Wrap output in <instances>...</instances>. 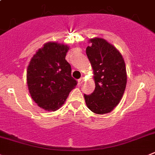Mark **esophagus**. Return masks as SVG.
<instances>
[{"label":"esophagus","instance_id":"34e87169","mask_svg":"<svg viewBox=\"0 0 155 155\" xmlns=\"http://www.w3.org/2000/svg\"><path fill=\"white\" fill-rule=\"evenodd\" d=\"M84 80V78H81V79H79L78 81V84L79 86H81V85L82 84V83H83Z\"/></svg>","mask_w":155,"mask_h":155}]
</instances>
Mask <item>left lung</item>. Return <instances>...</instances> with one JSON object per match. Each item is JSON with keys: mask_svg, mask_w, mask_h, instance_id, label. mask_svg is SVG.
Segmentation results:
<instances>
[{"mask_svg": "<svg viewBox=\"0 0 155 155\" xmlns=\"http://www.w3.org/2000/svg\"><path fill=\"white\" fill-rule=\"evenodd\" d=\"M86 54L93 69L95 89L84 94L87 107L97 114H105L120 101L127 84V71L121 54L101 38H91Z\"/></svg>", "mask_w": 155, "mask_h": 155, "instance_id": "8db88e82", "label": "left lung"}]
</instances>
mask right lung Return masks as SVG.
I'll return each instance as SVG.
<instances>
[{"label": "right lung", "mask_w": 155, "mask_h": 155, "mask_svg": "<svg viewBox=\"0 0 155 155\" xmlns=\"http://www.w3.org/2000/svg\"><path fill=\"white\" fill-rule=\"evenodd\" d=\"M68 45L54 41L45 43L31 58L27 69L29 93L35 103L47 111H55L77 85L71 68L65 60Z\"/></svg>", "instance_id": "add662e5"}]
</instances>
